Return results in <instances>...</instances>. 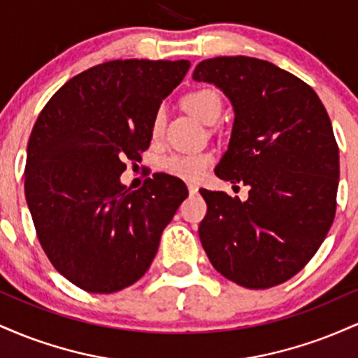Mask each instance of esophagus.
I'll list each match as a JSON object with an SVG mask.
<instances>
[{"instance_id": "1", "label": "esophagus", "mask_w": 358, "mask_h": 358, "mask_svg": "<svg viewBox=\"0 0 358 358\" xmlns=\"http://www.w3.org/2000/svg\"><path fill=\"white\" fill-rule=\"evenodd\" d=\"M188 192H190V195H196V193H199V187L190 183V185H188Z\"/></svg>"}]
</instances>
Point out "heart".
Wrapping results in <instances>:
<instances>
[{
    "mask_svg": "<svg viewBox=\"0 0 358 358\" xmlns=\"http://www.w3.org/2000/svg\"><path fill=\"white\" fill-rule=\"evenodd\" d=\"M183 106L188 113L205 124L215 122L222 113V99L219 92L207 87L188 92L183 99ZM163 122H165V114L162 109H158L153 117V124H151V133L155 138L162 134ZM212 163L213 155L208 151H183V153L168 155L162 162V168L176 178L187 180V182H199L207 173Z\"/></svg>",
    "mask_w": 358,
    "mask_h": 358,
    "instance_id": "b5f03b06",
    "label": "heart"
}]
</instances>
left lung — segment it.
Listing matches in <instances>:
<instances>
[{"label":"left lung","mask_w":358,"mask_h":358,"mask_svg":"<svg viewBox=\"0 0 358 358\" xmlns=\"http://www.w3.org/2000/svg\"><path fill=\"white\" fill-rule=\"evenodd\" d=\"M193 80L217 85L236 114L215 175L250 187L245 202L200 190V242L237 285H281L315 256L335 219L340 158L327 109L296 76L252 57L203 60Z\"/></svg>","instance_id":"1"}]
</instances>
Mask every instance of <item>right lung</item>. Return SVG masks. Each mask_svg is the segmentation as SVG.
<instances>
[{
	"label": "right lung",
	"instance_id": "add662e5",
	"mask_svg": "<svg viewBox=\"0 0 358 358\" xmlns=\"http://www.w3.org/2000/svg\"><path fill=\"white\" fill-rule=\"evenodd\" d=\"M188 60H110L64 84L31 129L24 196L40 244L64 278L116 293L151 266L188 190L153 175L131 192L119 176L150 146L151 124Z\"/></svg>",
	"mask_w": 358,
	"mask_h": 358
}]
</instances>
